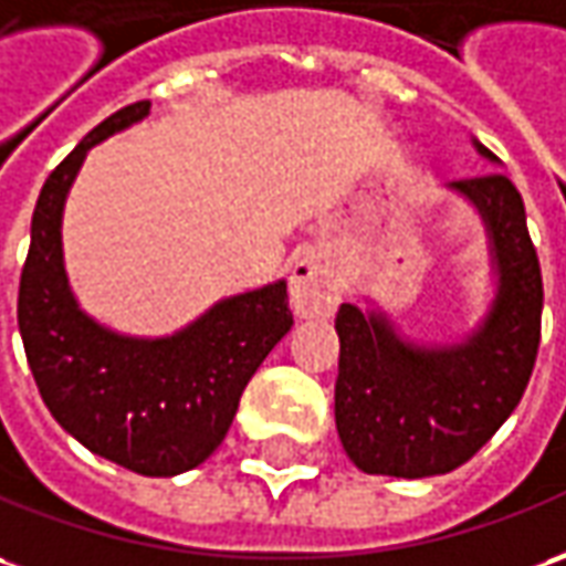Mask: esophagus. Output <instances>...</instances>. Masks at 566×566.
<instances>
[{"label":"esophagus","instance_id":"obj_1","mask_svg":"<svg viewBox=\"0 0 566 566\" xmlns=\"http://www.w3.org/2000/svg\"><path fill=\"white\" fill-rule=\"evenodd\" d=\"M339 303V275L318 254H303L291 270V310L296 318H327Z\"/></svg>","mask_w":566,"mask_h":566}]
</instances>
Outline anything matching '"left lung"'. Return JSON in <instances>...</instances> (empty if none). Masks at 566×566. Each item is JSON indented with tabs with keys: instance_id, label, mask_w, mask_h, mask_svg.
<instances>
[{
	"instance_id": "left-lung-1",
	"label": "left lung",
	"mask_w": 566,
	"mask_h": 566,
	"mask_svg": "<svg viewBox=\"0 0 566 566\" xmlns=\"http://www.w3.org/2000/svg\"><path fill=\"white\" fill-rule=\"evenodd\" d=\"M484 159L496 156L475 144ZM478 208L490 235L496 296L484 324L453 346H417L382 312L343 303L334 413L343 450L367 475L453 472L488 444L531 382L543 272L524 201L503 171L450 184Z\"/></svg>"
}]
</instances>
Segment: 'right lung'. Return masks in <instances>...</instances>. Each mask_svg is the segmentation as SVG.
Masks as SVG:
<instances>
[{
	"mask_svg": "<svg viewBox=\"0 0 566 566\" xmlns=\"http://www.w3.org/2000/svg\"><path fill=\"white\" fill-rule=\"evenodd\" d=\"M146 113L149 101L122 106L49 174L30 227L18 327L42 401L78 444L137 475L171 478L220 448L248 379L294 315L284 282L220 300L159 339L122 337L78 310L63 270V201L91 146Z\"/></svg>",
	"mask_w": 566,
	"mask_h": 566,
	"instance_id": "right-lung-1",
	"label": "right lung"
}]
</instances>
